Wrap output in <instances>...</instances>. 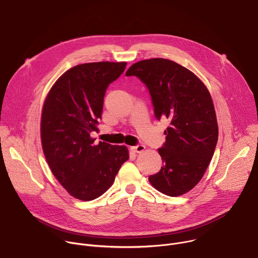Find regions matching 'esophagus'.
<instances>
[{
  "label": "esophagus",
  "mask_w": 258,
  "mask_h": 258,
  "mask_svg": "<svg viewBox=\"0 0 258 258\" xmlns=\"http://www.w3.org/2000/svg\"><path fill=\"white\" fill-rule=\"evenodd\" d=\"M131 150L135 153H143L145 151V146L144 145H137V146L131 147Z\"/></svg>",
  "instance_id": "1"
}]
</instances>
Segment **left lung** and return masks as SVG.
<instances>
[{
	"label": "left lung",
	"mask_w": 258,
	"mask_h": 258,
	"mask_svg": "<svg viewBox=\"0 0 258 258\" xmlns=\"http://www.w3.org/2000/svg\"><path fill=\"white\" fill-rule=\"evenodd\" d=\"M125 76H135L146 85L156 118L170 122L164 132L165 143L158 149L163 166L149 176V181L167 196L186 194L201 180L218 138L207 88L192 71L163 58L139 61Z\"/></svg>",
	"instance_id": "1"
}]
</instances>
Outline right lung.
<instances>
[{
	"label": "right lung",
	"instance_id": "1",
	"mask_svg": "<svg viewBox=\"0 0 258 258\" xmlns=\"http://www.w3.org/2000/svg\"><path fill=\"white\" fill-rule=\"evenodd\" d=\"M126 62H93L70 68L51 88L43 106L42 147L55 177L83 201L103 195L130 158L125 146L95 144L108 86L124 71Z\"/></svg>",
	"mask_w": 258,
	"mask_h": 258
}]
</instances>
